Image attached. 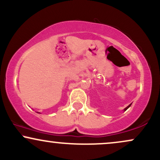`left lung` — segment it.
<instances>
[{
  "label": "left lung",
  "mask_w": 160,
  "mask_h": 160,
  "mask_svg": "<svg viewBox=\"0 0 160 160\" xmlns=\"http://www.w3.org/2000/svg\"><path fill=\"white\" fill-rule=\"evenodd\" d=\"M130 106H131V104H129V105H128V107H126V108H125V109H124V110H125V111H126V110H127V109H128V108L130 107Z\"/></svg>",
  "instance_id": "1"
}]
</instances>
